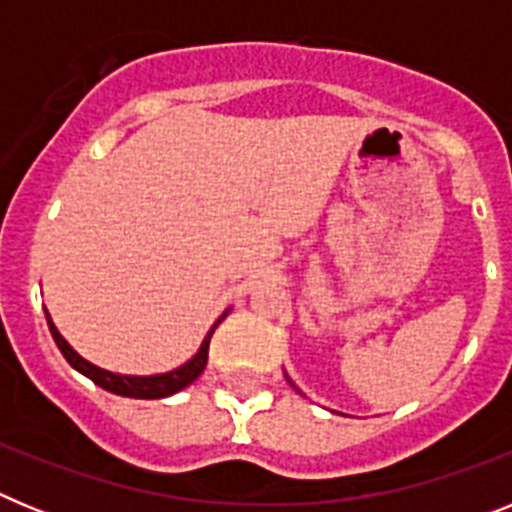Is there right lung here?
Wrapping results in <instances>:
<instances>
[{
	"label": "right lung",
	"mask_w": 512,
	"mask_h": 512,
	"mask_svg": "<svg viewBox=\"0 0 512 512\" xmlns=\"http://www.w3.org/2000/svg\"><path fill=\"white\" fill-rule=\"evenodd\" d=\"M225 318V315H223ZM220 318V320H223ZM45 320H48V328H51V336L53 341H56V346L61 348L63 359L69 361L71 366H74L76 372H81L84 377L92 379L94 384H99L102 390L112 392V395H120V397H135V400H158V397H169L174 395V392L184 390L187 384H192L194 379L200 377L202 372H205L207 366V351H210V338L212 333H215V328L220 325V320H217L215 325H212V330L207 333V338L202 341L200 351L194 354V359H189L187 364L179 366V369H174V372H166V374H153V377H122V374H112V372H104V369H99V366L89 364L87 359H81L79 354H76L74 348L66 343V338L58 333V328L53 325L51 315H48V310H45Z\"/></svg>",
	"instance_id": "right-lung-1"
}]
</instances>
